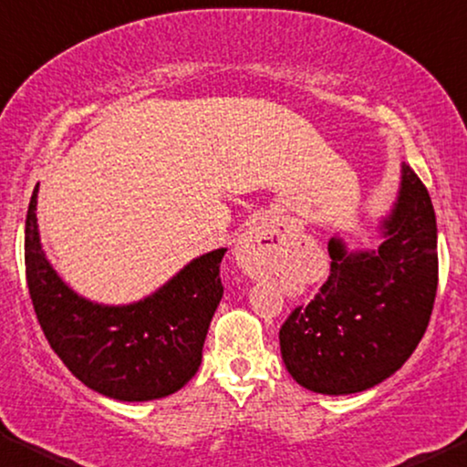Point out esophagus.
Listing matches in <instances>:
<instances>
[{
    "mask_svg": "<svg viewBox=\"0 0 467 467\" xmlns=\"http://www.w3.org/2000/svg\"><path fill=\"white\" fill-rule=\"evenodd\" d=\"M275 249L276 243L270 236L268 228L264 224H254L239 236L234 255L239 260L241 268L252 278H257L268 270Z\"/></svg>",
    "mask_w": 467,
    "mask_h": 467,
    "instance_id": "34e87169",
    "label": "esophagus"
}]
</instances>
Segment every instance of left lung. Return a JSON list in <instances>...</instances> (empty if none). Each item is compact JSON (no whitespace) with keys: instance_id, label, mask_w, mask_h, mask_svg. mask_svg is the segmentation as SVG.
I'll return each mask as SVG.
<instances>
[{"instance_id":"1","label":"left lung","mask_w":467,"mask_h":467,"mask_svg":"<svg viewBox=\"0 0 467 467\" xmlns=\"http://www.w3.org/2000/svg\"><path fill=\"white\" fill-rule=\"evenodd\" d=\"M378 252L329 241L331 270L308 306L278 331L283 363L318 394H354L405 365L432 317L438 287L436 215L420 176L402 163L399 199Z\"/></svg>"}]
</instances>
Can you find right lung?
Returning <instances> with one entry per match:
<instances>
[{"instance_id":"add662e5","label":"right lung","mask_w":467,"mask_h":467,"mask_svg":"<svg viewBox=\"0 0 467 467\" xmlns=\"http://www.w3.org/2000/svg\"><path fill=\"white\" fill-rule=\"evenodd\" d=\"M37 191L25 224L26 285L47 344L75 378L109 399L140 402L178 392L201 365L224 294L226 249L192 260L161 289L128 306L94 304L62 283L37 233Z\"/></svg>"}]
</instances>
